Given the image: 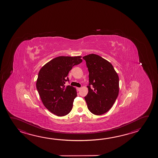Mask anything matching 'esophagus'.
<instances>
[{
  "label": "esophagus",
  "mask_w": 158,
  "mask_h": 158,
  "mask_svg": "<svg viewBox=\"0 0 158 158\" xmlns=\"http://www.w3.org/2000/svg\"><path fill=\"white\" fill-rule=\"evenodd\" d=\"M81 89V88H77V91H80Z\"/></svg>",
  "instance_id": "34e87169"
}]
</instances>
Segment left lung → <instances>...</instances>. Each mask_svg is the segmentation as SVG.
I'll return each mask as SVG.
<instances>
[{"label":"left lung","mask_w":158,"mask_h":158,"mask_svg":"<svg viewBox=\"0 0 158 158\" xmlns=\"http://www.w3.org/2000/svg\"><path fill=\"white\" fill-rule=\"evenodd\" d=\"M83 58L89 72L88 93L84 98L88 108L94 115H102L110 109L118 96L119 77L112 64L99 56L90 54Z\"/></svg>","instance_id":"8db88e82"}]
</instances>
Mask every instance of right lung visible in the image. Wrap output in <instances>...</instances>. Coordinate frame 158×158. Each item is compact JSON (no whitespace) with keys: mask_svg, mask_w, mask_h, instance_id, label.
<instances>
[{"mask_svg":"<svg viewBox=\"0 0 158 158\" xmlns=\"http://www.w3.org/2000/svg\"><path fill=\"white\" fill-rule=\"evenodd\" d=\"M81 56H60L45 64L39 70L36 86L42 102L51 113L63 116L69 113L74 99L77 96L76 89L65 86L70 70L82 62Z\"/></svg>","mask_w":158,"mask_h":158,"instance_id":"right-lung-1","label":"right lung"}]
</instances>
